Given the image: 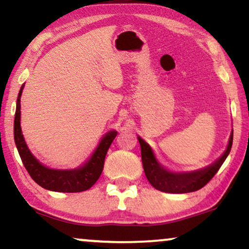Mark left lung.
<instances>
[{
  "mask_svg": "<svg viewBox=\"0 0 249 249\" xmlns=\"http://www.w3.org/2000/svg\"><path fill=\"white\" fill-rule=\"evenodd\" d=\"M137 138L139 144H141L142 168H144L145 176L149 183L160 192L169 194H185L196 192V190L203 188L219 171L221 165L226 161L231 151L233 130H231L226 151L216 161H214L212 164L207 165L205 168L192 170V171H173V170H169L165 166L160 164L151 146L139 136H137Z\"/></svg>",
  "mask_w": 249,
  "mask_h": 249,
  "instance_id": "8db88e82",
  "label": "left lung"
}]
</instances>
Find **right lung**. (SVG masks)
Here are the masks:
<instances>
[{
    "label": "right lung",
    "instance_id": "right-lung-1",
    "mask_svg": "<svg viewBox=\"0 0 249 249\" xmlns=\"http://www.w3.org/2000/svg\"><path fill=\"white\" fill-rule=\"evenodd\" d=\"M25 87V84L20 88L18 98H17V107L15 115V127H13V135H15V142L18 149L20 158L25 165V168L32 177L34 181L38 183L40 187L47 190L59 193H80L89 189L100 178L103 171L104 160L107 149L112 142L118 135L117 130H110L101 138L100 142L91 153L89 159L83 164L73 169H53L44 165L38 161L30 149L27 146L25 138H23L21 125V94Z\"/></svg>",
    "mask_w": 249,
    "mask_h": 249
}]
</instances>
